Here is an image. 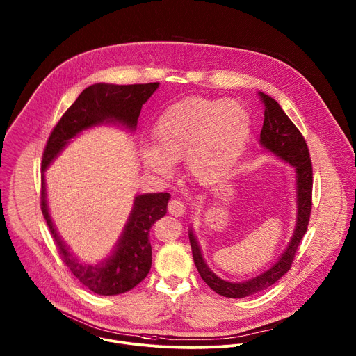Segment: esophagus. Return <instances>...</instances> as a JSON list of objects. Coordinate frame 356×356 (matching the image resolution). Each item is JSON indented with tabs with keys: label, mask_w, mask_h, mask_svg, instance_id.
Wrapping results in <instances>:
<instances>
[{
	"label": "esophagus",
	"mask_w": 356,
	"mask_h": 356,
	"mask_svg": "<svg viewBox=\"0 0 356 356\" xmlns=\"http://www.w3.org/2000/svg\"><path fill=\"white\" fill-rule=\"evenodd\" d=\"M168 211H169V214H172V216H175V217L183 216V214L186 213L184 202L180 201V200H172V201L169 202V206H168Z\"/></svg>",
	"instance_id": "esophagus-1"
}]
</instances>
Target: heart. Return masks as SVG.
Wrapping results in <instances>:
<instances>
[{
	"instance_id": "heart-1",
	"label": "heart",
	"mask_w": 356,
	"mask_h": 356,
	"mask_svg": "<svg viewBox=\"0 0 356 356\" xmlns=\"http://www.w3.org/2000/svg\"><path fill=\"white\" fill-rule=\"evenodd\" d=\"M250 134V113L239 101L186 98L159 115L154 125L156 147L143 146L142 158L161 176L170 173V163L186 158L194 180L211 183L238 163Z\"/></svg>"
}]
</instances>
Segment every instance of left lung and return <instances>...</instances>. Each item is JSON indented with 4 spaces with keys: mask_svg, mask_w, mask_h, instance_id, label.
<instances>
[{
    "mask_svg": "<svg viewBox=\"0 0 356 356\" xmlns=\"http://www.w3.org/2000/svg\"><path fill=\"white\" fill-rule=\"evenodd\" d=\"M259 95L265 107V120L261 131V145L279 159L290 163L296 170L297 220L291 241L289 242L286 250L282 253L277 262L259 276L238 283L222 280L211 272L204 259H202L201 249L193 234V229H190L188 239L191 245L193 259L201 279L216 293L229 298H242L246 296L257 294L275 284L279 279L284 276V273L290 270L296 250L304 234L307 231L313 206V166L306 139L302 138L297 127L286 115L276 99L264 92H259Z\"/></svg>",
    "mask_w": 356,
    "mask_h": 356,
    "instance_id": "1",
    "label": "left lung"
}]
</instances>
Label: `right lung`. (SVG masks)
Wrapping results in <instances>:
<instances>
[{"instance_id": "add662e5", "label": "right lung", "mask_w": 356, "mask_h": 356, "mask_svg": "<svg viewBox=\"0 0 356 356\" xmlns=\"http://www.w3.org/2000/svg\"><path fill=\"white\" fill-rule=\"evenodd\" d=\"M158 87L159 83L128 86L97 83L87 87L50 132L44 146L40 190L42 214L66 266L81 284L99 296L125 293L146 277L152 266L149 231L152 225L166 214L170 194L146 193L136 195L128 222L113 250V255L101 264L90 265L80 262L58 234L49 214L43 173L70 139L86 129L103 124H114L135 131L142 106Z\"/></svg>"}]
</instances>
